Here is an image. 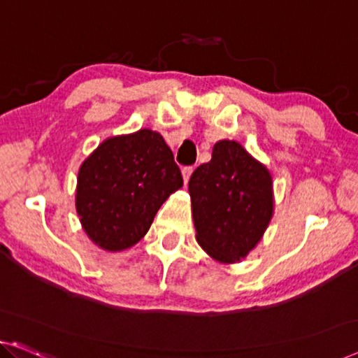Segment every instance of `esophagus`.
I'll return each instance as SVG.
<instances>
[{
	"instance_id": "obj_1",
	"label": "esophagus",
	"mask_w": 358,
	"mask_h": 358,
	"mask_svg": "<svg viewBox=\"0 0 358 358\" xmlns=\"http://www.w3.org/2000/svg\"><path fill=\"white\" fill-rule=\"evenodd\" d=\"M193 167H185L183 170H181V175H183V181H185V185H188V181H189V177H191V173H193Z\"/></svg>"
}]
</instances>
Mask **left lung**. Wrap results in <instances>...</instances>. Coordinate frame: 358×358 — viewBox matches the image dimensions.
Masks as SVG:
<instances>
[{
  "mask_svg": "<svg viewBox=\"0 0 358 358\" xmlns=\"http://www.w3.org/2000/svg\"><path fill=\"white\" fill-rule=\"evenodd\" d=\"M188 191L197 243L222 264L246 257L273 217L270 170L238 141H217L210 161L191 175Z\"/></svg>",
  "mask_w": 358,
  "mask_h": 358,
  "instance_id": "left-lung-1",
  "label": "left lung"
}]
</instances>
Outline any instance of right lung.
<instances>
[{
	"mask_svg": "<svg viewBox=\"0 0 358 358\" xmlns=\"http://www.w3.org/2000/svg\"><path fill=\"white\" fill-rule=\"evenodd\" d=\"M181 186V172L161 133L141 128L110 136L80 165V223L96 246L125 250L145 236L161 206Z\"/></svg>",
	"mask_w": 358,
	"mask_h": 358,
	"instance_id": "right-lung-1",
	"label": "right lung"
}]
</instances>
